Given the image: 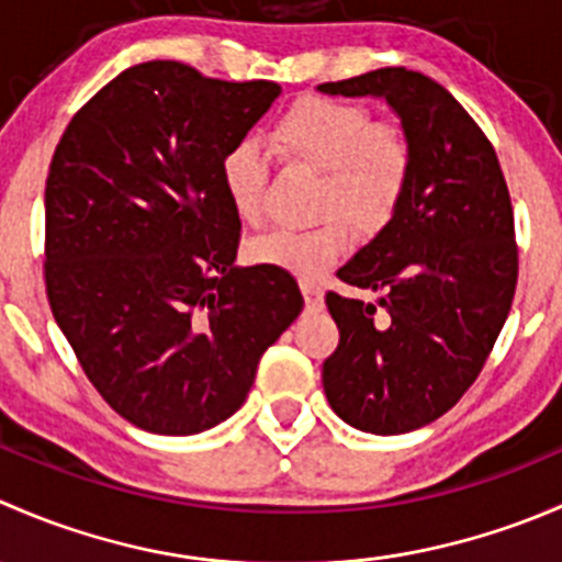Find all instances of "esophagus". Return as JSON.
<instances>
[{"mask_svg":"<svg viewBox=\"0 0 562 562\" xmlns=\"http://www.w3.org/2000/svg\"><path fill=\"white\" fill-rule=\"evenodd\" d=\"M302 293L307 310H321L323 307V288L315 280H302Z\"/></svg>","mask_w":562,"mask_h":562,"instance_id":"34e87169","label":"esophagus"}]
</instances>
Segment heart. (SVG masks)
<instances>
[{
	"instance_id": "obj_1",
	"label": "heart",
	"mask_w": 562,
	"mask_h": 562,
	"mask_svg": "<svg viewBox=\"0 0 562 562\" xmlns=\"http://www.w3.org/2000/svg\"><path fill=\"white\" fill-rule=\"evenodd\" d=\"M271 146L288 162L321 171L313 228H277L249 245V260L315 277L345 252L350 220L364 231L391 223L411 190L416 149L402 124L372 122V111L350 100L304 94L271 127ZM220 179L231 206L245 223L263 212L269 179L258 146L241 140L225 151Z\"/></svg>"
}]
</instances>
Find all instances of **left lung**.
Here are the masks:
<instances>
[{
    "mask_svg": "<svg viewBox=\"0 0 562 562\" xmlns=\"http://www.w3.org/2000/svg\"><path fill=\"white\" fill-rule=\"evenodd\" d=\"M321 92L386 98L416 149L400 212L337 271L381 299L326 293L339 345L323 361V391L342 422L411 432L462 400L506 323L519 274L512 195L484 130L432 78L381 67Z\"/></svg>",
    "mask_w": 562,
    "mask_h": 562,
    "instance_id": "8db88e82",
    "label": "left lung"
}]
</instances>
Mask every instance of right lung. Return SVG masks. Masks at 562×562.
Here are the masks:
<instances>
[{"instance_id":"1","label":"right lung","mask_w":562,"mask_h":562,"mask_svg":"<svg viewBox=\"0 0 562 562\" xmlns=\"http://www.w3.org/2000/svg\"><path fill=\"white\" fill-rule=\"evenodd\" d=\"M274 81L144 61L67 124L45 181V293L78 364L135 427L195 435L234 416L260 356L304 307L274 266H234L220 162Z\"/></svg>"}]
</instances>
